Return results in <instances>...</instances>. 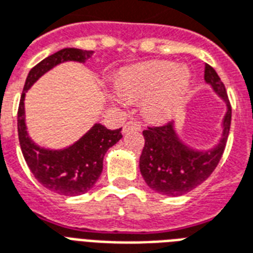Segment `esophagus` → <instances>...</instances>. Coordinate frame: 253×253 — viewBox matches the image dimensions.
Listing matches in <instances>:
<instances>
[{
  "label": "esophagus",
  "mask_w": 253,
  "mask_h": 253,
  "mask_svg": "<svg viewBox=\"0 0 253 253\" xmlns=\"http://www.w3.org/2000/svg\"><path fill=\"white\" fill-rule=\"evenodd\" d=\"M130 130H136V132H140L141 130V125L137 123V121H128L126 124L123 126V133H128Z\"/></svg>",
  "instance_id": "34e87169"
}]
</instances>
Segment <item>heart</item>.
Returning <instances> with one entry per match:
<instances>
[{
	"label": "heart",
	"instance_id": "b5f03b06",
	"mask_svg": "<svg viewBox=\"0 0 253 253\" xmlns=\"http://www.w3.org/2000/svg\"><path fill=\"white\" fill-rule=\"evenodd\" d=\"M191 85V71L185 64L153 60L129 67L120 75L117 89L109 93L115 104L144 99L145 115L156 121L168 120L183 104Z\"/></svg>",
	"mask_w": 253,
	"mask_h": 253
}]
</instances>
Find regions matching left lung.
<instances>
[{"mask_svg": "<svg viewBox=\"0 0 253 253\" xmlns=\"http://www.w3.org/2000/svg\"><path fill=\"white\" fill-rule=\"evenodd\" d=\"M205 82L226 104L220 138L212 148L197 149L178 136L174 121L144 130L140 171L146 185L156 193L168 197L189 193L210 177L222 158L230 133L231 105L224 84L209 64L205 66Z\"/></svg>", "mask_w": 253, "mask_h": 253, "instance_id": "1", "label": "left lung"}]
</instances>
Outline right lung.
<instances>
[{"label":"right lung","instance_id":"1","mask_svg":"<svg viewBox=\"0 0 253 253\" xmlns=\"http://www.w3.org/2000/svg\"><path fill=\"white\" fill-rule=\"evenodd\" d=\"M93 51L63 48L33 67L25 82L18 108V138L22 154L37 181L60 195H80L92 189L103 171V160L109 148L120 141L121 128L111 130L96 123L79 140L63 149L42 148L27 133L25 96L31 85L46 72L64 62L85 63Z\"/></svg>","mask_w":253,"mask_h":253}]
</instances>
